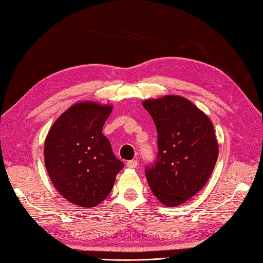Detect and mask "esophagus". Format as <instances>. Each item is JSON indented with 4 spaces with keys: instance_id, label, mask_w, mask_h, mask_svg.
<instances>
[{
    "instance_id": "obj_1",
    "label": "esophagus",
    "mask_w": 263,
    "mask_h": 263,
    "mask_svg": "<svg viewBox=\"0 0 263 263\" xmlns=\"http://www.w3.org/2000/svg\"><path fill=\"white\" fill-rule=\"evenodd\" d=\"M126 166L128 167V168H136V167L138 166V161L137 160H128L126 163Z\"/></svg>"
}]
</instances>
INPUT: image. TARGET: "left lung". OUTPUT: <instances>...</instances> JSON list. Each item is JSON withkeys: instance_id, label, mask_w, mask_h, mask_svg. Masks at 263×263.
Segmentation results:
<instances>
[{"instance_id": "8db88e82", "label": "left lung", "mask_w": 263, "mask_h": 263, "mask_svg": "<svg viewBox=\"0 0 263 263\" xmlns=\"http://www.w3.org/2000/svg\"><path fill=\"white\" fill-rule=\"evenodd\" d=\"M143 107L157 128L158 154L146 167L155 197L176 206L197 194L208 182L218 158V142L209 117L186 98L147 99Z\"/></svg>"}]
</instances>
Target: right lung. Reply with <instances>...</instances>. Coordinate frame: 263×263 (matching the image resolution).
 <instances>
[{
  "instance_id": "1",
  "label": "right lung",
  "mask_w": 263,
  "mask_h": 263,
  "mask_svg": "<svg viewBox=\"0 0 263 263\" xmlns=\"http://www.w3.org/2000/svg\"><path fill=\"white\" fill-rule=\"evenodd\" d=\"M113 106L95 102L72 105L49 130L44 146L48 176L71 203L91 208L104 201L124 164L102 131Z\"/></svg>"
}]
</instances>
